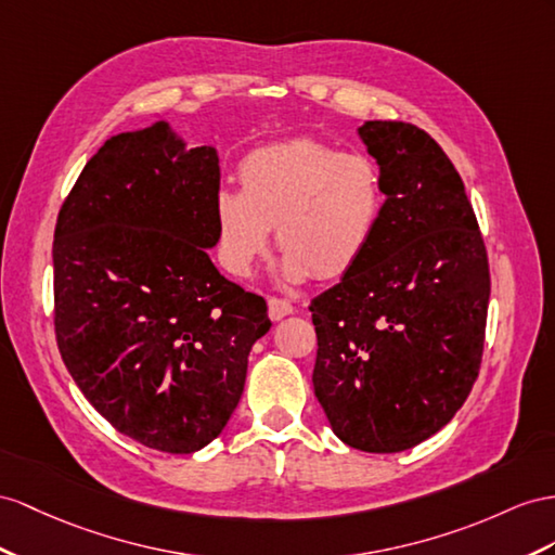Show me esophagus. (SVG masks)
Returning <instances> with one entry per match:
<instances>
[{
    "instance_id": "34e87169",
    "label": "esophagus",
    "mask_w": 555,
    "mask_h": 555,
    "mask_svg": "<svg viewBox=\"0 0 555 555\" xmlns=\"http://www.w3.org/2000/svg\"><path fill=\"white\" fill-rule=\"evenodd\" d=\"M267 307H269V319L272 321H281L283 317L293 314V305L288 300H281V297H269Z\"/></svg>"
}]
</instances>
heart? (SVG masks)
Masks as SVG:
<instances>
[{
    "instance_id": "obj_1",
    "label": "heart",
    "mask_w": 555,
    "mask_h": 555,
    "mask_svg": "<svg viewBox=\"0 0 555 555\" xmlns=\"http://www.w3.org/2000/svg\"><path fill=\"white\" fill-rule=\"evenodd\" d=\"M238 182L241 192L222 188L212 202L218 255L236 276L253 272L274 227L291 281L343 276L373 246L387 208L375 159L314 138L253 150Z\"/></svg>"
}]
</instances>
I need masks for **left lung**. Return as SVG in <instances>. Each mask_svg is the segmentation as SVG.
<instances>
[{"label": "left lung", "mask_w": 555, "mask_h": 555, "mask_svg": "<svg viewBox=\"0 0 555 555\" xmlns=\"http://www.w3.org/2000/svg\"><path fill=\"white\" fill-rule=\"evenodd\" d=\"M387 192L363 260L309 305L311 382L335 436L401 452L454 417L480 371L488 253L464 182L438 142L405 121L359 129Z\"/></svg>", "instance_id": "8db88e82"}]
</instances>
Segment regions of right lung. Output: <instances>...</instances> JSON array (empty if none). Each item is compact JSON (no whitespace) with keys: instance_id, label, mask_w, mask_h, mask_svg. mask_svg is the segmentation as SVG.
I'll list each match as a JSON object with an SVG mask.
<instances>
[{"instance_id":"right-lung-1","label":"right lung","mask_w":555,"mask_h":555,"mask_svg":"<svg viewBox=\"0 0 555 555\" xmlns=\"http://www.w3.org/2000/svg\"><path fill=\"white\" fill-rule=\"evenodd\" d=\"M216 147H184L166 121L112 135L83 166L53 236V325L81 393L138 443L190 454L218 438L272 321L227 281Z\"/></svg>"}]
</instances>
